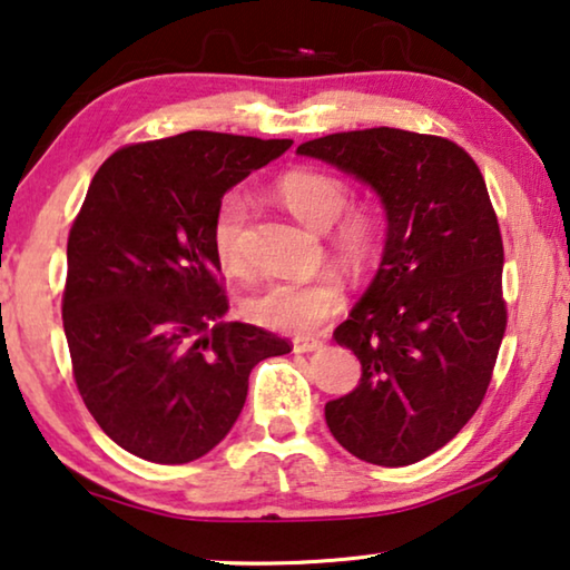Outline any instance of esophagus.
Instances as JSON below:
<instances>
[{
    "mask_svg": "<svg viewBox=\"0 0 570 570\" xmlns=\"http://www.w3.org/2000/svg\"><path fill=\"white\" fill-rule=\"evenodd\" d=\"M321 346H324V342H321V340H295V342H293V350L301 352V354H305V352H318Z\"/></svg>",
    "mask_w": 570,
    "mask_h": 570,
    "instance_id": "1",
    "label": "esophagus"
}]
</instances>
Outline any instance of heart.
I'll return each instance as SVG.
<instances>
[{
    "instance_id": "1",
    "label": "heart",
    "mask_w": 570,
    "mask_h": 570,
    "mask_svg": "<svg viewBox=\"0 0 570 570\" xmlns=\"http://www.w3.org/2000/svg\"><path fill=\"white\" fill-rule=\"evenodd\" d=\"M275 197L311 228L332 230V246L350 265H365L381 244V220L367 205L350 203L344 179L321 169H293L275 183ZM246 226V197L226 193L220 197L210 226L213 252L230 275L246 269L242 236ZM346 303L344 279L334 272H321L308 279H277L249 303L252 316L272 332L291 336L316 334Z\"/></svg>"
}]
</instances>
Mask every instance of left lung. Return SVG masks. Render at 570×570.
Here are the masks:
<instances>
[{"instance_id":"8db88e82","label":"left lung","mask_w":570,"mask_h":570,"mask_svg":"<svg viewBox=\"0 0 570 570\" xmlns=\"http://www.w3.org/2000/svg\"><path fill=\"white\" fill-rule=\"evenodd\" d=\"M298 154L373 187L387 220L381 267L334 332L357 354L360 385L326 403V424L365 463H419L481 406L504 340V244L483 175L448 138L399 128Z\"/></svg>"}]
</instances>
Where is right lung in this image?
<instances>
[{"label":"right lung","mask_w":570,"mask_h":570,"mask_svg":"<svg viewBox=\"0 0 570 570\" xmlns=\"http://www.w3.org/2000/svg\"><path fill=\"white\" fill-rule=\"evenodd\" d=\"M291 146L187 130L97 169L66 246L61 313L81 399L130 455L203 458L242 414L252 367L291 352L277 334L224 321L210 242L220 197Z\"/></svg>","instance_id":"add662e5"}]
</instances>
